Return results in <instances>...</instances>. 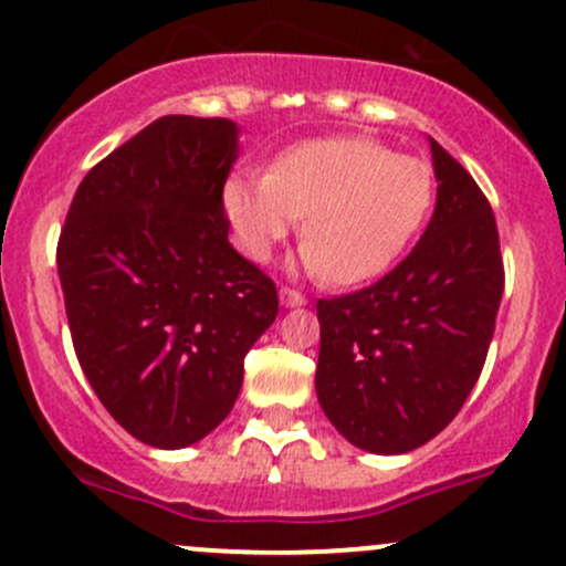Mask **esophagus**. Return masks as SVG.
I'll list each match as a JSON object with an SVG mask.
<instances>
[{"label":"esophagus","instance_id":"34e87169","mask_svg":"<svg viewBox=\"0 0 566 566\" xmlns=\"http://www.w3.org/2000/svg\"><path fill=\"white\" fill-rule=\"evenodd\" d=\"M279 301H282V306H304L306 295L295 287H282L279 290Z\"/></svg>","mask_w":566,"mask_h":566}]
</instances>
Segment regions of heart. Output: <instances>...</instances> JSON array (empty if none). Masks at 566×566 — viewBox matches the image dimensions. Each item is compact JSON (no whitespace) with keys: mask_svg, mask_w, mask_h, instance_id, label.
<instances>
[{"mask_svg":"<svg viewBox=\"0 0 566 566\" xmlns=\"http://www.w3.org/2000/svg\"><path fill=\"white\" fill-rule=\"evenodd\" d=\"M432 172L367 136L290 147L271 172H232L224 210L247 256L265 262L304 221L301 260L334 284L380 276L413 241L432 205Z\"/></svg>","mask_w":566,"mask_h":566,"instance_id":"heart-1","label":"heart"}]
</instances>
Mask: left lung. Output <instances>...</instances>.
I'll return each instance as SVG.
<instances>
[{"label":"left lung","mask_w":566,"mask_h":566,"mask_svg":"<svg viewBox=\"0 0 566 566\" xmlns=\"http://www.w3.org/2000/svg\"><path fill=\"white\" fill-rule=\"evenodd\" d=\"M430 147L438 202L416 249L369 287L317 301L319 408L375 454L413 452L460 413L504 293L488 197L436 139Z\"/></svg>","instance_id":"obj_1"}]
</instances>
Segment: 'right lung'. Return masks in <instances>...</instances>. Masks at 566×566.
Segmentation results:
<instances>
[{
	"mask_svg": "<svg viewBox=\"0 0 566 566\" xmlns=\"http://www.w3.org/2000/svg\"><path fill=\"white\" fill-rule=\"evenodd\" d=\"M235 156L232 119H156L84 175L60 232L73 350L112 419L147 447L216 430L276 319L273 279L227 241Z\"/></svg>",
	"mask_w": 566,
	"mask_h": 566,
	"instance_id": "obj_1",
	"label": "right lung"
}]
</instances>
